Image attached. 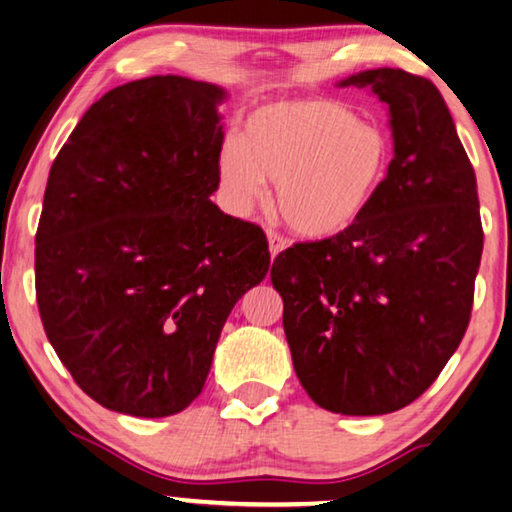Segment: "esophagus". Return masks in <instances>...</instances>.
Masks as SVG:
<instances>
[{"label": "esophagus", "mask_w": 512, "mask_h": 512, "mask_svg": "<svg viewBox=\"0 0 512 512\" xmlns=\"http://www.w3.org/2000/svg\"><path fill=\"white\" fill-rule=\"evenodd\" d=\"M267 242H270L272 258H276V254H281V251L288 247V238H283L281 233H276L274 229H267Z\"/></svg>", "instance_id": "34e87169"}]
</instances>
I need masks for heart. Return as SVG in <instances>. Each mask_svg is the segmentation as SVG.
<instances>
[{
    "instance_id": "heart-1",
    "label": "heart",
    "mask_w": 512,
    "mask_h": 512,
    "mask_svg": "<svg viewBox=\"0 0 512 512\" xmlns=\"http://www.w3.org/2000/svg\"><path fill=\"white\" fill-rule=\"evenodd\" d=\"M390 131L338 99L272 102L247 117L245 140H224L217 170L231 204L247 211L276 183V206L292 231L331 238L363 217L390 177Z\"/></svg>"
}]
</instances>
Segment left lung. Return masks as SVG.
Listing matches in <instances>:
<instances>
[{
    "label": "left lung",
    "instance_id": "1",
    "mask_svg": "<svg viewBox=\"0 0 512 512\" xmlns=\"http://www.w3.org/2000/svg\"><path fill=\"white\" fill-rule=\"evenodd\" d=\"M340 86L388 104L390 177L354 226L281 251L270 276L308 397L331 413L385 415L438 379L467 331L483 251L479 195L433 81L379 67Z\"/></svg>",
    "mask_w": 512,
    "mask_h": 512
}]
</instances>
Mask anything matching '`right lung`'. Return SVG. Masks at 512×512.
Instances as JSON below:
<instances>
[{
	"label": "right lung",
	"mask_w": 512,
	"mask_h": 512,
	"mask_svg": "<svg viewBox=\"0 0 512 512\" xmlns=\"http://www.w3.org/2000/svg\"><path fill=\"white\" fill-rule=\"evenodd\" d=\"M224 97L177 74L124 83L88 108L49 170L40 320L79 388L115 413L188 408L231 308L270 270L261 226L211 201Z\"/></svg>",
	"instance_id": "obj_1"
}]
</instances>
